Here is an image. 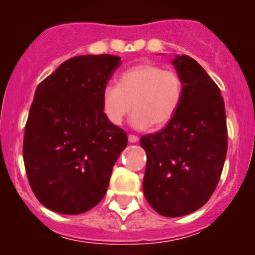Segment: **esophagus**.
I'll return each instance as SVG.
<instances>
[{
	"label": "esophagus",
	"instance_id": "1",
	"mask_svg": "<svg viewBox=\"0 0 255 255\" xmlns=\"http://www.w3.org/2000/svg\"><path fill=\"white\" fill-rule=\"evenodd\" d=\"M128 140H129L130 143H137L138 140H139V137L135 134H129L128 135Z\"/></svg>",
	"mask_w": 255,
	"mask_h": 255
}]
</instances>
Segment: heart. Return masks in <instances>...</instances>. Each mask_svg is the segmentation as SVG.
<instances>
[{
    "label": "heart",
    "instance_id": "b5f03b06",
    "mask_svg": "<svg viewBox=\"0 0 255 255\" xmlns=\"http://www.w3.org/2000/svg\"><path fill=\"white\" fill-rule=\"evenodd\" d=\"M184 94L185 82L179 71L142 61L125 69L117 76V85L105 86L102 110L110 123L120 126L133 106L134 127L161 128L175 117Z\"/></svg>",
    "mask_w": 255,
    "mask_h": 255
}]
</instances>
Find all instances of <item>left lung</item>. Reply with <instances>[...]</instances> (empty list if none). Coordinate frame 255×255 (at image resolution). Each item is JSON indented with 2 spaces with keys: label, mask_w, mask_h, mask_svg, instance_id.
Returning <instances> with one entry per match:
<instances>
[{
  "label": "left lung",
  "mask_w": 255,
  "mask_h": 255,
  "mask_svg": "<svg viewBox=\"0 0 255 255\" xmlns=\"http://www.w3.org/2000/svg\"><path fill=\"white\" fill-rule=\"evenodd\" d=\"M173 64L185 82L175 117L158 133L143 135L146 153L143 191L161 216L180 217L212 196L227 154L225 102L216 82L189 55Z\"/></svg>",
  "instance_id": "left-lung-1"
}]
</instances>
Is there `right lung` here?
I'll list each match as a JSON object with an SVG mask.
<instances>
[{"instance_id": "1", "label": "right lung", "mask_w": 255, "mask_h": 255, "mask_svg": "<svg viewBox=\"0 0 255 255\" xmlns=\"http://www.w3.org/2000/svg\"><path fill=\"white\" fill-rule=\"evenodd\" d=\"M121 65L111 54L80 55L60 64L35 90L23 139L32 191L45 207L79 215L107 191L127 133L102 110V90Z\"/></svg>"}]
</instances>
